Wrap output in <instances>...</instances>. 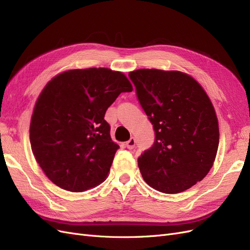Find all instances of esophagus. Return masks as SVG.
<instances>
[{"label":"esophagus","instance_id":"obj_1","mask_svg":"<svg viewBox=\"0 0 250 250\" xmlns=\"http://www.w3.org/2000/svg\"><path fill=\"white\" fill-rule=\"evenodd\" d=\"M125 146L128 148V149H133L134 147H135V139L134 138H131L129 141H127L126 142V144H125Z\"/></svg>","mask_w":250,"mask_h":250}]
</instances>
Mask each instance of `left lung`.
Returning a JSON list of instances; mask_svg holds the SVG:
<instances>
[{
	"instance_id": "1",
	"label": "left lung",
	"mask_w": 250,
	"mask_h": 250,
	"mask_svg": "<svg viewBox=\"0 0 250 250\" xmlns=\"http://www.w3.org/2000/svg\"><path fill=\"white\" fill-rule=\"evenodd\" d=\"M128 76L155 133L153 145L138 158L144 180L163 193L188 190L206 177L217 154L213 104L199 83L181 72L141 69Z\"/></svg>"
}]
</instances>
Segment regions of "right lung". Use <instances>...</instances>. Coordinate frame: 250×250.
<instances>
[{"instance_id": "add662e5", "label": "right lung", "mask_w": 250, "mask_h": 250, "mask_svg": "<svg viewBox=\"0 0 250 250\" xmlns=\"http://www.w3.org/2000/svg\"><path fill=\"white\" fill-rule=\"evenodd\" d=\"M132 92L125 75L105 67L57 75L36 101L30 143L47 177L71 192L89 190L106 178L119 145L105 112L121 93Z\"/></svg>"}]
</instances>
